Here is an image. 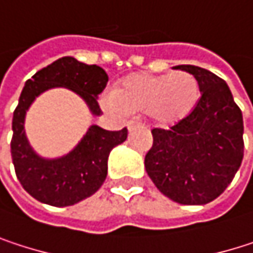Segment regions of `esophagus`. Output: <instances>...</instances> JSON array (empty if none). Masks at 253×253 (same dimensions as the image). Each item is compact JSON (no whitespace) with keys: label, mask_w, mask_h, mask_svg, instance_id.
<instances>
[{"label":"esophagus","mask_w":253,"mask_h":253,"mask_svg":"<svg viewBox=\"0 0 253 253\" xmlns=\"http://www.w3.org/2000/svg\"><path fill=\"white\" fill-rule=\"evenodd\" d=\"M139 126H142V125H140V123H136V122H128V123H127V128H128L130 131H131V130H134L136 127H139Z\"/></svg>","instance_id":"obj_1"}]
</instances>
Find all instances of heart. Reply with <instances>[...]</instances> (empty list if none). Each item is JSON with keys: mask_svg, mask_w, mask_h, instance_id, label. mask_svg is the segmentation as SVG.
Here are the masks:
<instances>
[{"mask_svg": "<svg viewBox=\"0 0 253 253\" xmlns=\"http://www.w3.org/2000/svg\"><path fill=\"white\" fill-rule=\"evenodd\" d=\"M201 98L196 77L178 70L167 75L134 73L125 77L105 98L107 108L125 114H149L157 123L171 126L186 119Z\"/></svg>", "mask_w": 253, "mask_h": 253, "instance_id": "obj_1", "label": "heart"}]
</instances>
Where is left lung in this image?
Here are the masks:
<instances>
[{
  "mask_svg": "<svg viewBox=\"0 0 253 253\" xmlns=\"http://www.w3.org/2000/svg\"><path fill=\"white\" fill-rule=\"evenodd\" d=\"M196 77L195 110L169 130L154 128L145 169L161 193L183 205L218 198L243 160V117L227 83L196 66H177Z\"/></svg>",
  "mask_w": 253,
  "mask_h": 253,
  "instance_id": "1",
  "label": "left lung"
}]
</instances>
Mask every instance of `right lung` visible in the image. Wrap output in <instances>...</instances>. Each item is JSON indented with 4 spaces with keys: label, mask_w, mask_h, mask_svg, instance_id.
I'll return each instance as SVG.
<instances>
[{
    "label": "right lung",
    "mask_w": 253,
    "mask_h": 253,
    "mask_svg": "<svg viewBox=\"0 0 253 253\" xmlns=\"http://www.w3.org/2000/svg\"><path fill=\"white\" fill-rule=\"evenodd\" d=\"M108 76L99 66H87L73 57H63L43 67L25 83L13 114L11 158L23 189L39 202L69 207L93 195L107 177L111 149L127 139V128L119 131L90 126L76 148L55 160L39 157L27 142L25 116L38 95L51 87H69L87 104L93 116H101L98 95Z\"/></svg>",
    "instance_id": "add662e5"
}]
</instances>
